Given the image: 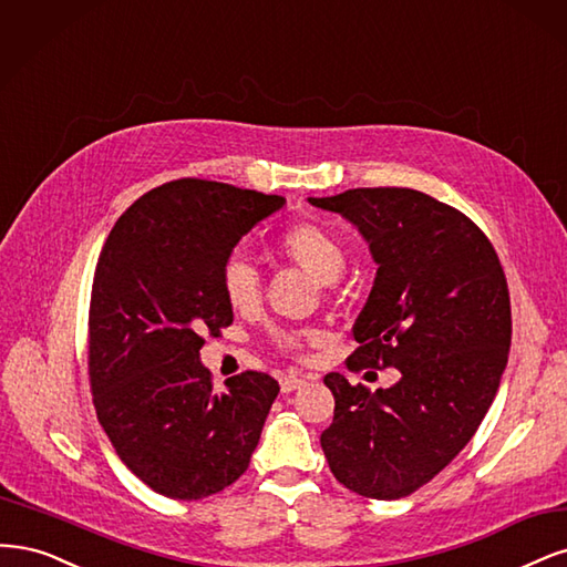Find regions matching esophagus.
I'll return each instance as SVG.
<instances>
[{"label": "esophagus", "mask_w": 567, "mask_h": 567, "mask_svg": "<svg viewBox=\"0 0 567 567\" xmlns=\"http://www.w3.org/2000/svg\"><path fill=\"white\" fill-rule=\"evenodd\" d=\"M303 383H306V377H299V374H285V377H282V381H280V389H282V393H291V391L301 389Z\"/></svg>", "instance_id": "34e87169"}]
</instances>
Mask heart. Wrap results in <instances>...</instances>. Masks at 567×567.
Returning <instances> with one entry per match:
<instances>
[{"mask_svg": "<svg viewBox=\"0 0 567 567\" xmlns=\"http://www.w3.org/2000/svg\"><path fill=\"white\" fill-rule=\"evenodd\" d=\"M278 254L291 264L303 268L322 285H332L341 278L346 268V251L337 237L316 224H295L276 240ZM221 289L226 303L235 313H249L261 301V276L243 254H233L221 270ZM306 332H287L278 337V343L287 351H299Z\"/></svg>", "mask_w": 567, "mask_h": 567, "instance_id": "obj_1", "label": "heart"}]
</instances>
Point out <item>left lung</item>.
I'll return each instance as SVG.
<instances>
[{
    "label": "left lung",
    "instance_id": "obj_1",
    "mask_svg": "<svg viewBox=\"0 0 567 567\" xmlns=\"http://www.w3.org/2000/svg\"><path fill=\"white\" fill-rule=\"evenodd\" d=\"M370 245L377 278L353 324L351 368H395L391 389L324 377L334 419L320 445L334 478L370 499H400L437 476L478 431L511 349V301L483 230L412 188L308 197Z\"/></svg>",
    "mask_w": 567,
    "mask_h": 567
}]
</instances>
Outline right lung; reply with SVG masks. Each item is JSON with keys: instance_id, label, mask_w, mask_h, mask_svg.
<instances>
[{"instance_id": "obj_1", "label": "right lung", "mask_w": 567, "mask_h": 567, "mask_svg": "<svg viewBox=\"0 0 567 567\" xmlns=\"http://www.w3.org/2000/svg\"><path fill=\"white\" fill-rule=\"evenodd\" d=\"M285 197L181 178L126 209L103 245L89 308V379L103 431L145 485L203 499L243 476L278 398L264 372L212 389L203 334L233 322L221 270Z\"/></svg>"}]
</instances>
